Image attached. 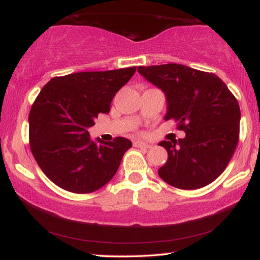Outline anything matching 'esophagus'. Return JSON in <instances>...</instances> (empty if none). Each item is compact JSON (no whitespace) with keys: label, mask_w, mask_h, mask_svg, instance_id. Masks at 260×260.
Listing matches in <instances>:
<instances>
[{"label":"esophagus","mask_w":260,"mask_h":260,"mask_svg":"<svg viewBox=\"0 0 260 260\" xmlns=\"http://www.w3.org/2000/svg\"><path fill=\"white\" fill-rule=\"evenodd\" d=\"M134 146L137 147V148H150V145L146 142H142V141H135V142H134Z\"/></svg>","instance_id":"34e87169"}]
</instances>
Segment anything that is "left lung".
I'll list each match as a JSON object with an SVG mask.
<instances>
[{
  "mask_svg": "<svg viewBox=\"0 0 260 260\" xmlns=\"http://www.w3.org/2000/svg\"><path fill=\"white\" fill-rule=\"evenodd\" d=\"M137 71L164 91L165 120L174 119L184 139L161 141L168 161L159 169L162 181L179 189H199L228 166L239 142V102L214 73L178 63L140 66Z\"/></svg>",
  "mask_w": 260,
  "mask_h": 260,
  "instance_id": "left-lung-1",
  "label": "left lung"
}]
</instances>
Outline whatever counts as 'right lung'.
<instances>
[{
	"label": "right lung",
	"instance_id": "add662e5",
	"mask_svg": "<svg viewBox=\"0 0 260 260\" xmlns=\"http://www.w3.org/2000/svg\"><path fill=\"white\" fill-rule=\"evenodd\" d=\"M136 67L54 77L43 86L28 114V139L44 175L60 188L92 193L113 178L124 153L133 146L125 137L92 141L88 129L107 114L115 92Z\"/></svg>",
	"mask_w": 260,
	"mask_h": 260
}]
</instances>
